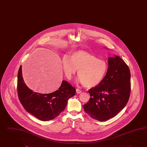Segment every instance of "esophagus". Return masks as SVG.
I'll return each mask as SVG.
<instances>
[{
  "label": "esophagus",
  "instance_id": "1",
  "mask_svg": "<svg viewBox=\"0 0 147 147\" xmlns=\"http://www.w3.org/2000/svg\"><path fill=\"white\" fill-rule=\"evenodd\" d=\"M76 93H77V94H79L81 93V92H82V91H81V90H79V89H76Z\"/></svg>",
  "mask_w": 147,
  "mask_h": 147
}]
</instances>
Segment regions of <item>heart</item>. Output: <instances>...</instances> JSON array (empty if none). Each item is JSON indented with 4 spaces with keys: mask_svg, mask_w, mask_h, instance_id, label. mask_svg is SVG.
<instances>
[{
    "mask_svg": "<svg viewBox=\"0 0 147 147\" xmlns=\"http://www.w3.org/2000/svg\"><path fill=\"white\" fill-rule=\"evenodd\" d=\"M69 58L65 57L62 60L63 71L68 79L78 69V81L87 89L96 87L103 81L108 70L104 60L84 50L73 52Z\"/></svg>",
    "mask_w": 147,
    "mask_h": 147,
    "instance_id": "b5f03b06",
    "label": "heart"
}]
</instances>
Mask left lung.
<instances>
[{"label": "left lung", "mask_w": 147, "mask_h": 147, "mask_svg": "<svg viewBox=\"0 0 147 147\" xmlns=\"http://www.w3.org/2000/svg\"><path fill=\"white\" fill-rule=\"evenodd\" d=\"M108 70L103 81L90 89L84 111L93 119L104 121L114 117L127 103L131 92V73L119 56L108 58Z\"/></svg>", "instance_id": "1"}]
</instances>
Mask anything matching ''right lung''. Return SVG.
<instances>
[{"label":"right lung","instance_id":"obj_1","mask_svg":"<svg viewBox=\"0 0 147 147\" xmlns=\"http://www.w3.org/2000/svg\"><path fill=\"white\" fill-rule=\"evenodd\" d=\"M76 89L63 80L58 89L50 94L35 92L24 81L20 66L18 74V93L24 109L42 121L55 119L65 110L68 100L76 94Z\"/></svg>","mask_w":147,"mask_h":147}]
</instances>
